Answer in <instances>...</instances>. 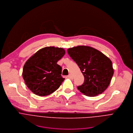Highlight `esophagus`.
I'll list each match as a JSON object with an SVG mask.
<instances>
[{"label":"esophagus","instance_id":"esophagus-1","mask_svg":"<svg viewBox=\"0 0 133 133\" xmlns=\"http://www.w3.org/2000/svg\"><path fill=\"white\" fill-rule=\"evenodd\" d=\"M68 77H69V78H71V79H73V76L72 75V74H70L68 76Z\"/></svg>","mask_w":133,"mask_h":133}]
</instances>
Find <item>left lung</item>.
I'll return each mask as SVG.
<instances>
[{
	"label": "left lung",
	"instance_id": "1",
	"mask_svg": "<svg viewBox=\"0 0 133 133\" xmlns=\"http://www.w3.org/2000/svg\"><path fill=\"white\" fill-rule=\"evenodd\" d=\"M71 58L78 65L85 80L77 89L84 95L95 97L109 86L114 70L111 60L98 50L87 46H77L68 49Z\"/></svg>",
	"mask_w": 133,
	"mask_h": 133
}]
</instances>
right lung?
<instances>
[{
	"label": "right lung",
	"instance_id": "right-lung-1",
	"mask_svg": "<svg viewBox=\"0 0 133 133\" xmlns=\"http://www.w3.org/2000/svg\"><path fill=\"white\" fill-rule=\"evenodd\" d=\"M65 53L62 48L46 47L26 61L23 69V78L34 94L47 96L59 88L64 78L61 75L62 68L57 63Z\"/></svg>",
	"mask_w": 133,
	"mask_h": 133
}]
</instances>
